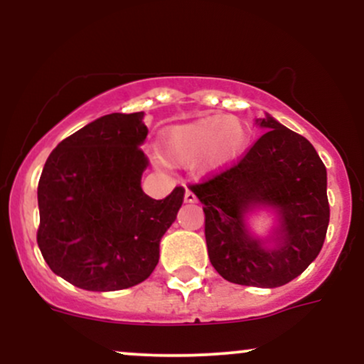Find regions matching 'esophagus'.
Instances as JSON below:
<instances>
[{"label":"esophagus","instance_id":"34e87169","mask_svg":"<svg viewBox=\"0 0 364 364\" xmlns=\"http://www.w3.org/2000/svg\"><path fill=\"white\" fill-rule=\"evenodd\" d=\"M185 202L186 203H193V202H196V196H195V193L191 190H186L185 191Z\"/></svg>","mask_w":364,"mask_h":364}]
</instances>
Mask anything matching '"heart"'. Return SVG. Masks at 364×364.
<instances>
[{
  "label": "heart",
  "mask_w": 364,
  "mask_h": 364,
  "mask_svg": "<svg viewBox=\"0 0 364 364\" xmlns=\"http://www.w3.org/2000/svg\"><path fill=\"white\" fill-rule=\"evenodd\" d=\"M248 141L245 124L231 116H207L166 128L161 135V156L168 164L190 166L203 157L208 169L235 162Z\"/></svg>",
  "instance_id": "obj_1"
}]
</instances>
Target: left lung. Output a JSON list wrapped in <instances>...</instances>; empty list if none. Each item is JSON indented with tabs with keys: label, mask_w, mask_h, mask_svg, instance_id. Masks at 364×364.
Returning a JSON list of instances; mask_svg holds the SVG:
<instances>
[{
	"label": "left lung",
	"mask_w": 364,
	"mask_h": 364,
	"mask_svg": "<svg viewBox=\"0 0 364 364\" xmlns=\"http://www.w3.org/2000/svg\"><path fill=\"white\" fill-rule=\"evenodd\" d=\"M267 132L235 164L190 185L203 203L210 263L225 281L279 287L318 257L330 207L327 169L304 136L270 116L257 119ZM262 203L282 214L278 245L269 249L244 229L250 206Z\"/></svg>",
	"instance_id": "left-lung-1"
}]
</instances>
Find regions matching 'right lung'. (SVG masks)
<instances>
[{"mask_svg":"<svg viewBox=\"0 0 364 364\" xmlns=\"http://www.w3.org/2000/svg\"><path fill=\"white\" fill-rule=\"evenodd\" d=\"M141 118L112 112L92 121L58 144L41 174L37 245L49 269L82 289L144 282L185 198L183 186L162 200L141 190L149 166Z\"/></svg>","mask_w":364,"mask_h":364,"instance_id":"add662e5","label":"right lung"}]
</instances>
